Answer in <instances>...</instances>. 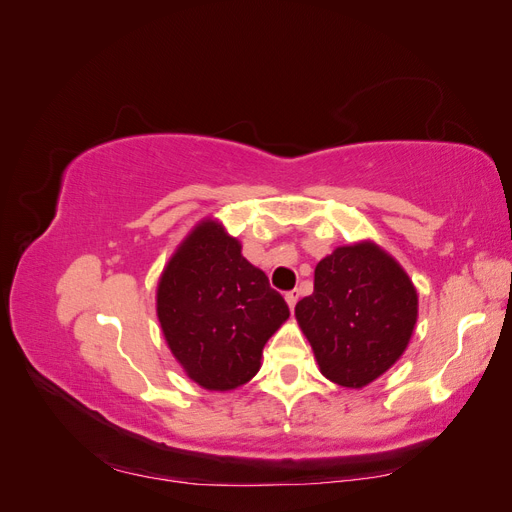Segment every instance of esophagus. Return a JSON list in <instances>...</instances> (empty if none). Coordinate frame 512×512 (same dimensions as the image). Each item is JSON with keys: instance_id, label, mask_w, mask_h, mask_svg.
<instances>
[{"instance_id": "1", "label": "esophagus", "mask_w": 512, "mask_h": 512, "mask_svg": "<svg viewBox=\"0 0 512 512\" xmlns=\"http://www.w3.org/2000/svg\"><path fill=\"white\" fill-rule=\"evenodd\" d=\"M297 301H299V290H297V288L286 292V303H288L290 309H294V305H297Z\"/></svg>"}]
</instances>
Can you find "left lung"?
Returning <instances> with one entry per match:
<instances>
[{"label":"left lung","instance_id":"8db88e82","mask_svg":"<svg viewBox=\"0 0 512 512\" xmlns=\"http://www.w3.org/2000/svg\"><path fill=\"white\" fill-rule=\"evenodd\" d=\"M294 316L324 378L363 389L395 365L414 331L418 294L399 262L371 241L337 247L314 271Z\"/></svg>","mask_w":512,"mask_h":512}]
</instances>
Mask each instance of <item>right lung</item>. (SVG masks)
<instances>
[{"instance_id":"obj_1","label":"right lung","mask_w":512,"mask_h":512,"mask_svg":"<svg viewBox=\"0 0 512 512\" xmlns=\"http://www.w3.org/2000/svg\"><path fill=\"white\" fill-rule=\"evenodd\" d=\"M158 320L179 365L207 391H232L260 369L262 348L290 316L265 271L215 220L181 241L158 282Z\"/></svg>"}]
</instances>
